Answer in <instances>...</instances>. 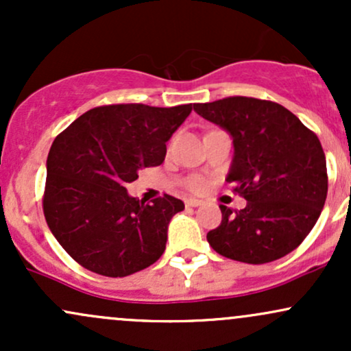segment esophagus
Masks as SVG:
<instances>
[{"label":"esophagus","instance_id":"34e87169","mask_svg":"<svg viewBox=\"0 0 351 351\" xmlns=\"http://www.w3.org/2000/svg\"><path fill=\"white\" fill-rule=\"evenodd\" d=\"M184 204H186L188 208H196V206H201V204H203V201L196 199V198H186L184 199Z\"/></svg>","mask_w":351,"mask_h":351}]
</instances>
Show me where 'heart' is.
<instances>
[{
  "instance_id": "1",
  "label": "heart",
  "mask_w": 351,
  "mask_h": 351,
  "mask_svg": "<svg viewBox=\"0 0 351 351\" xmlns=\"http://www.w3.org/2000/svg\"><path fill=\"white\" fill-rule=\"evenodd\" d=\"M188 186L191 188V189H195V191H199L201 188L204 186V181L199 178V176H193L191 180H189V183H188Z\"/></svg>"
}]
</instances>
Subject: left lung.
I'll return each mask as SVG.
<instances>
[{
  "label": "left lung",
  "instance_id": "obj_1",
  "mask_svg": "<svg viewBox=\"0 0 351 351\" xmlns=\"http://www.w3.org/2000/svg\"><path fill=\"white\" fill-rule=\"evenodd\" d=\"M195 112L232 136L234 158L228 183L247 201L208 232L221 256L247 264L280 259L299 247L315 226L328 191L320 140L280 104L226 97L195 104Z\"/></svg>",
  "mask_w": 351,
  "mask_h": 351
}]
</instances>
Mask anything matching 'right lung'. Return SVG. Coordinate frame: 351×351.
<instances>
[{
	"instance_id": "right-lung-1",
	"label": "right lung",
	"mask_w": 351,
	"mask_h": 351,
	"mask_svg": "<svg viewBox=\"0 0 351 351\" xmlns=\"http://www.w3.org/2000/svg\"><path fill=\"white\" fill-rule=\"evenodd\" d=\"M193 104L95 107L56 136L47 155L43 209L47 226L75 263L107 277L135 274L162 257L168 224L184 204L163 195L145 203L125 184L158 167L167 142Z\"/></svg>"
}]
</instances>
